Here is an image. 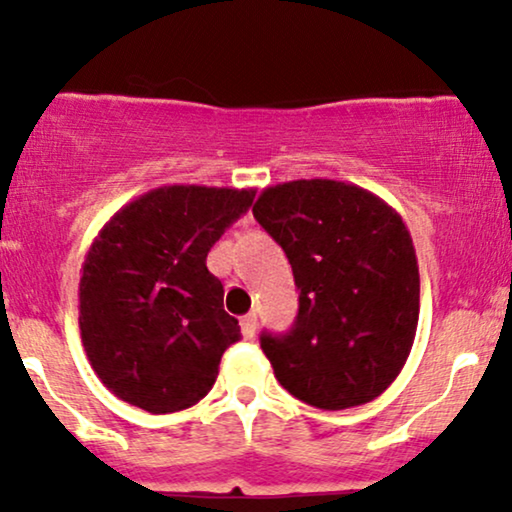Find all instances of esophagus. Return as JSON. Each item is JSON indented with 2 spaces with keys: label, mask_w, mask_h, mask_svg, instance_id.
Wrapping results in <instances>:
<instances>
[{
  "label": "esophagus",
  "mask_w": 512,
  "mask_h": 512,
  "mask_svg": "<svg viewBox=\"0 0 512 512\" xmlns=\"http://www.w3.org/2000/svg\"><path fill=\"white\" fill-rule=\"evenodd\" d=\"M255 330H257V315L255 313L240 317V332H243L245 339L255 337Z\"/></svg>",
  "instance_id": "obj_1"
}]
</instances>
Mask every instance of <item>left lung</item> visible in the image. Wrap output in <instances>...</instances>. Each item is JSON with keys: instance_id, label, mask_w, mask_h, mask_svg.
Listing matches in <instances>:
<instances>
[{"instance_id": "8db88e82", "label": "left lung", "mask_w": 512, "mask_h": 512, "mask_svg": "<svg viewBox=\"0 0 512 512\" xmlns=\"http://www.w3.org/2000/svg\"><path fill=\"white\" fill-rule=\"evenodd\" d=\"M252 214L298 286L291 330L260 337L276 380L317 409L373 402L419 325V264L402 216L363 187L322 178L267 187Z\"/></svg>"}]
</instances>
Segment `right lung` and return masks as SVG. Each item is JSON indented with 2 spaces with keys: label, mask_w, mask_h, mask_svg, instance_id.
<instances>
[{
  "label": "right lung",
  "mask_w": 512,
  "mask_h": 512,
  "mask_svg": "<svg viewBox=\"0 0 512 512\" xmlns=\"http://www.w3.org/2000/svg\"><path fill=\"white\" fill-rule=\"evenodd\" d=\"M255 190L168 185L110 219L81 267L79 330L101 383L122 402L170 414L207 397L240 339L207 255Z\"/></svg>",
  "instance_id": "right-lung-1"
}]
</instances>
